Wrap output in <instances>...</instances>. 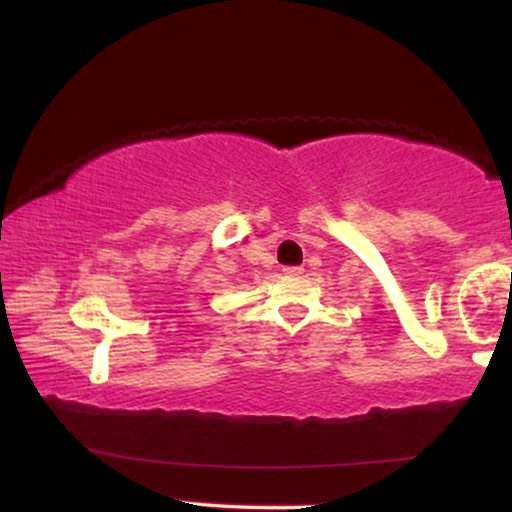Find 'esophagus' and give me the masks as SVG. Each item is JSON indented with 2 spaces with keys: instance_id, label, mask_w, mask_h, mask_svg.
I'll return each mask as SVG.
<instances>
[{
  "instance_id": "esophagus-1",
  "label": "esophagus",
  "mask_w": 512,
  "mask_h": 512,
  "mask_svg": "<svg viewBox=\"0 0 512 512\" xmlns=\"http://www.w3.org/2000/svg\"><path fill=\"white\" fill-rule=\"evenodd\" d=\"M284 272H286V275H300V272H303V268H300V265H286Z\"/></svg>"
}]
</instances>
